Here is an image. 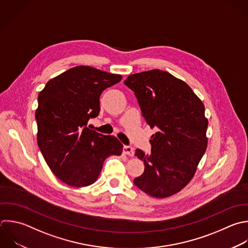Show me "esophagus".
I'll list each match as a JSON object with an SVG mask.
<instances>
[{
    "instance_id": "1",
    "label": "esophagus",
    "mask_w": 248,
    "mask_h": 248,
    "mask_svg": "<svg viewBox=\"0 0 248 248\" xmlns=\"http://www.w3.org/2000/svg\"><path fill=\"white\" fill-rule=\"evenodd\" d=\"M123 152L129 156H134L135 155V150L134 148H132L131 146L129 145H124L123 147Z\"/></svg>"
}]
</instances>
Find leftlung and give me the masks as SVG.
<instances>
[{"instance_id":"left-lung-1","label":"left lung","mask_w":248,"mask_h":248,"mask_svg":"<svg viewBox=\"0 0 248 248\" xmlns=\"http://www.w3.org/2000/svg\"><path fill=\"white\" fill-rule=\"evenodd\" d=\"M124 83L135 93L146 123L156 129L149 140L151 153L136 149L144 171L134 183L152 197H170L189 183L206 150L204 107L184 81L168 72L131 75Z\"/></svg>"}]
</instances>
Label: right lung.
<instances>
[{
  "mask_svg": "<svg viewBox=\"0 0 248 248\" xmlns=\"http://www.w3.org/2000/svg\"><path fill=\"white\" fill-rule=\"evenodd\" d=\"M121 79L120 75L78 66L50 79L40 92L38 145L52 172L66 184L94 183L105 160L121 155L123 145L115 137L87 127L100 113L102 92Z\"/></svg>",
  "mask_w": 248,
  "mask_h": 248,
  "instance_id": "right-lung-1",
  "label": "right lung"
}]
</instances>
